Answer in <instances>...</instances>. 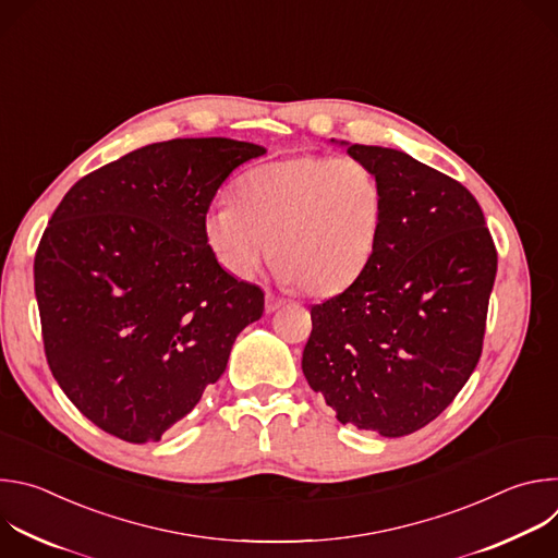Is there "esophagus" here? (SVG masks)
Instances as JSON below:
<instances>
[{"label": "esophagus", "instance_id": "1", "mask_svg": "<svg viewBox=\"0 0 558 558\" xmlns=\"http://www.w3.org/2000/svg\"><path fill=\"white\" fill-rule=\"evenodd\" d=\"M284 304H287L284 298H280V295L267 291V295H265V311H267V313H274V311H278L280 306H284Z\"/></svg>", "mask_w": 558, "mask_h": 558}]
</instances>
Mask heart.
Masks as SVG:
<instances>
[{
  "mask_svg": "<svg viewBox=\"0 0 558 558\" xmlns=\"http://www.w3.org/2000/svg\"><path fill=\"white\" fill-rule=\"evenodd\" d=\"M381 220V185L357 158L295 156L238 179L233 203L211 205L203 233L238 280L254 278L274 254L282 282L333 295L373 260Z\"/></svg>",
  "mask_w": 558,
  "mask_h": 558,
  "instance_id": "obj_1",
  "label": "heart"
}]
</instances>
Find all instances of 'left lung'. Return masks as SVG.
Here are the masks:
<instances>
[{"label": "left lung", "instance_id": "obj_1", "mask_svg": "<svg viewBox=\"0 0 558 558\" xmlns=\"http://www.w3.org/2000/svg\"><path fill=\"white\" fill-rule=\"evenodd\" d=\"M342 145L377 177L384 220L364 274L311 306L302 373L338 422L404 437L441 415L482 357L497 250L461 183L400 149Z\"/></svg>", "mask_w": 558, "mask_h": 558}]
</instances>
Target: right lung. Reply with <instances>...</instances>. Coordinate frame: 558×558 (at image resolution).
<instances>
[{"label":"right lung","instance_id":"obj_1","mask_svg":"<svg viewBox=\"0 0 558 558\" xmlns=\"http://www.w3.org/2000/svg\"><path fill=\"white\" fill-rule=\"evenodd\" d=\"M267 149L222 136L138 147L76 181L35 256L48 366L101 430L158 441L227 368L265 293L209 250L222 181Z\"/></svg>","mask_w":558,"mask_h":558}]
</instances>
